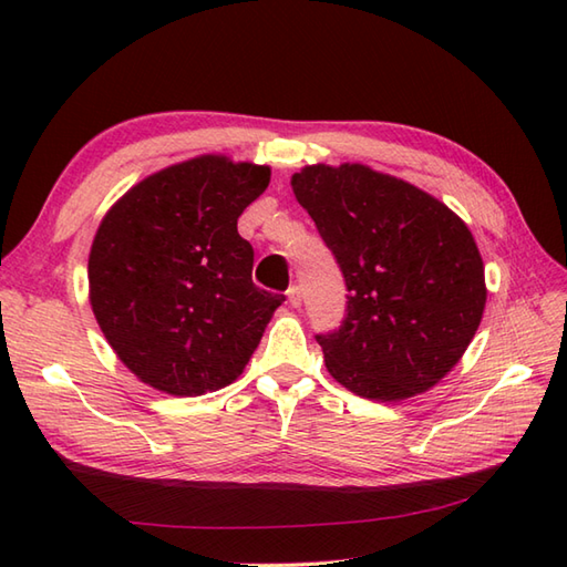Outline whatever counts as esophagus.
<instances>
[{
  "mask_svg": "<svg viewBox=\"0 0 567 567\" xmlns=\"http://www.w3.org/2000/svg\"><path fill=\"white\" fill-rule=\"evenodd\" d=\"M288 302H291V308H300L302 306V296H300V286H291L288 288Z\"/></svg>",
  "mask_w": 567,
  "mask_h": 567,
  "instance_id": "obj_1",
  "label": "esophagus"
}]
</instances>
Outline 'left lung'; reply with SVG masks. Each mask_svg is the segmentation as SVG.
Wrapping results in <instances>:
<instances>
[{"mask_svg":"<svg viewBox=\"0 0 567 567\" xmlns=\"http://www.w3.org/2000/svg\"><path fill=\"white\" fill-rule=\"evenodd\" d=\"M291 187L349 288L347 320L317 334L329 375L372 402L435 388L486 308L472 230L447 204L363 163L306 165Z\"/></svg>","mask_w":567,"mask_h":567,"instance_id":"8db88e82","label":"left lung"}]
</instances>
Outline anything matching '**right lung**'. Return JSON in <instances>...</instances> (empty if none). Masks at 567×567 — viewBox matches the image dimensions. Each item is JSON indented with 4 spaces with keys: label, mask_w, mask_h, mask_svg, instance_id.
<instances>
[{
    "label": "right lung",
    "mask_w": 567,
    "mask_h": 567,
    "mask_svg": "<svg viewBox=\"0 0 567 567\" xmlns=\"http://www.w3.org/2000/svg\"><path fill=\"white\" fill-rule=\"evenodd\" d=\"M269 165L204 154L130 187L89 252V300L103 337L136 380L173 396L236 382L284 296L252 284L238 218Z\"/></svg>",
    "instance_id": "right-lung-1"
}]
</instances>
